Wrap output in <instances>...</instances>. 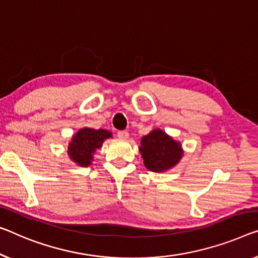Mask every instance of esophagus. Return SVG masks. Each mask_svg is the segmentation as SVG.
<instances>
[{
    "mask_svg": "<svg viewBox=\"0 0 258 258\" xmlns=\"http://www.w3.org/2000/svg\"><path fill=\"white\" fill-rule=\"evenodd\" d=\"M117 136L119 139L126 140L128 138V132H126V131H119V132L117 133Z\"/></svg>",
    "mask_w": 258,
    "mask_h": 258,
    "instance_id": "obj_1",
    "label": "esophagus"
}]
</instances>
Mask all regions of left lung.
Wrapping results in <instances>:
<instances>
[{"label":"left lung","instance_id":"obj_1","mask_svg":"<svg viewBox=\"0 0 258 258\" xmlns=\"http://www.w3.org/2000/svg\"><path fill=\"white\" fill-rule=\"evenodd\" d=\"M139 152L148 170L164 172L174 168L183 156L182 144L160 128L142 137Z\"/></svg>","mask_w":258,"mask_h":258}]
</instances>
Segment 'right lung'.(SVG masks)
I'll use <instances>...</instances> for the list:
<instances>
[{
    "label": "right lung",
    "mask_w": 258,
    "mask_h": 258,
    "mask_svg": "<svg viewBox=\"0 0 258 258\" xmlns=\"http://www.w3.org/2000/svg\"><path fill=\"white\" fill-rule=\"evenodd\" d=\"M109 138H112V133L103 128L83 127L79 130L68 145L69 159L80 167L90 166L94 161V154Z\"/></svg>",
    "instance_id": "1"
}]
</instances>
